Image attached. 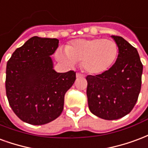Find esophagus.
Instances as JSON below:
<instances>
[{
	"instance_id": "1",
	"label": "esophagus",
	"mask_w": 148,
	"mask_h": 148,
	"mask_svg": "<svg viewBox=\"0 0 148 148\" xmlns=\"http://www.w3.org/2000/svg\"><path fill=\"white\" fill-rule=\"evenodd\" d=\"M82 77H84V75H82L81 73H76V78H82Z\"/></svg>"
}]
</instances>
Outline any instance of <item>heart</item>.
<instances>
[{"label": "heart", "mask_w": 148, "mask_h": 148, "mask_svg": "<svg viewBox=\"0 0 148 148\" xmlns=\"http://www.w3.org/2000/svg\"><path fill=\"white\" fill-rule=\"evenodd\" d=\"M118 55L117 43L104 38H79L72 41L65 51L59 49L56 58L67 65L81 63L89 74L99 75L105 73L116 61Z\"/></svg>", "instance_id": "b5f03b06"}]
</instances>
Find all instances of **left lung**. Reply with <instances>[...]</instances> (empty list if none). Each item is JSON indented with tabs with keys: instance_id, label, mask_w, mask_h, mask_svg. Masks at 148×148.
Masks as SVG:
<instances>
[{
	"instance_id": "1",
	"label": "left lung",
	"mask_w": 148,
	"mask_h": 148,
	"mask_svg": "<svg viewBox=\"0 0 148 148\" xmlns=\"http://www.w3.org/2000/svg\"><path fill=\"white\" fill-rule=\"evenodd\" d=\"M111 37L118 46L115 64L105 73L86 77L88 107L105 120L119 119L131 112L140 92L143 73L137 49L122 37Z\"/></svg>"
}]
</instances>
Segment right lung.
Masks as SVG:
<instances>
[{
    "mask_svg": "<svg viewBox=\"0 0 148 148\" xmlns=\"http://www.w3.org/2000/svg\"><path fill=\"white\" fill-rule=\"evenodd\" d=\"M57 38L34 36L17 48L6 67L5 88L11 108L23 121L41 125L58 118L75 73H57L50 56Z\"/></svg>",
    "mask_w": 148,
    "mask_h": 148,
    "instance_id": "add662e5",
    "label": "right lung"
}]
</instances>
